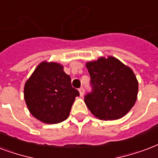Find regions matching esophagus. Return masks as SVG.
I'll return each mask as SVG.
<instances>
[{"mask_svg":"<svg viewBox=\"0 0 158 158\" xmlns=\"http://www.w3.org/2000/svg\"><path fill=\"white\" fill-rule=\"evenodd\" d=\"M79 95H80V96H83V95H84V88H80V89H79Z\"/></svg>","mask_w":158,"mask_h":158,"instance_id":"esophagus-1","label":"esophagus"}]
</instances>
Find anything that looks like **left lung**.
I'll use <instances>...</instances> for the list:
<instances>
[{
    "label": "left lung",
    "instance_id": "obj_1",
    "mask_svg": "<svg viewBox=\"0 0 158 158\" xmlns=\"http://www.w3.org/2000/svg\"><path fill=\"white\" fill-rule=\"evenodd\" d=\"M86 67L93 91L84 103L93 115L101 120L125 116L138 98V82L132 69L113 56L87 62Z\"/></svg>",
    "mask_w": 158,
    "mask_h": 158
}]
</instances>
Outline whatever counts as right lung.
I'll return each instance as SVG.
<instances>
[{
  "label": "right lung",
  "mask_w": 158,
  "mask_h": 158,
  "mask_svg": "<svg viewBox=\"0 0 158 158\" xmlns=\"http://www.w3.org/2000/svg\"><path fill=\"white\" fill-rule=\"evenodd\" d=\"M79 95V91L71 85L70 77L64 73V66L56 62H41L24 88V98L30 113L48 124L65 120Z\"/></svg>",
  "instance_id": "right-lung-1"
}]
</instances>
